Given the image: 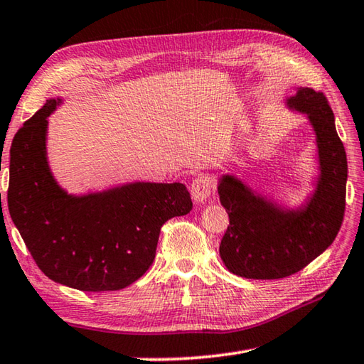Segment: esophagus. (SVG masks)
Segmentation results:
<instances>
[{
	"label": "esophagus",
	"mask_w": 364,
	"mask_h": 364,
	"mask_svg": "<svg viewBox=\"0 0 364 364\" xmlns=\"http://www.w3.org/2000/svg\"><path fill=\"white\" fill-rule=\"evenodd\" d=\"M213 191V181L207 175L197 176L191 183V196H193V200L197 203H202L208 199V196Z\"/></svg>",
	"instance_id": "esophagus-1"
}]
</instances>
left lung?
I'll use <instances>...</instances> for the list:
<instances>
[{
	"instance_id": "8db88e82",
	"label": "left lung",
	"mask_w": 364,
	"mask_h": 364,
	"mask_svg": "<svg viewBox=\"0 0 364 364\" xmlns=\"http://www.w3.org/2000/svg\"><path fill=\"white\" fill-rule=\"evenodd\" d=\"M287 107L306 114L315 132L320 173L314 194L297 208H285L234 175H223L218 184L229 215L220 256L229 272L245 279L274 280L299 272L331 245L343 220L347 156L326 97L297 87Z\"/></svg>"
}]
</instances>
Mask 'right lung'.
<instances>
[{
    "label": "right lung",
    "instance_id": "right-lung-1",
    "mask_svg": "<svg viewBox=\"0 0 364 364\" xmlns=\"http://www.w3.org/2000/svg\"><path fill=\"white\" fill-rule=\"evenodd\" d=\"M60 103L46 100L12 140L9 213L46 277L81 291H116L146 272L161 228L188 215L193 200L183 183L135 181L68 194L52 175L46 151L48 117Z\"/></svg>",
    "mask_w": 364,
    "mask_h": 364
}]
</instances>
